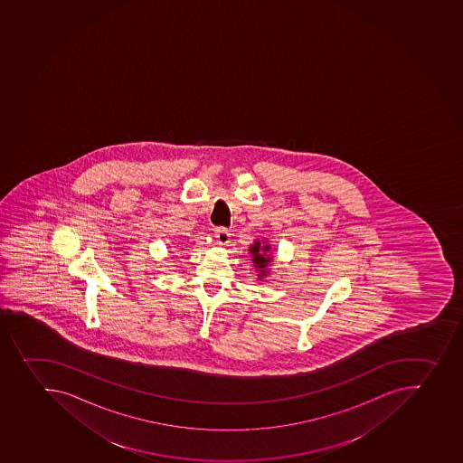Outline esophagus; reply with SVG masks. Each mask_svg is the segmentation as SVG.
Listing matches in <instances>:
<instances>
[{"mask_svg":"<svg viewBox=\"0 0 463 463\" xmlns=\"http://www.w3.org/2000/svg\"><path fill=\"white\" fill-rule=\"evenodd\" d=\"M230 236H232V233L227 229L220 227V229L215 230V238H217L220 245H227L230 242Z\"/></svg>","mask_w":463,"mask_h":463,"instance_id":"34e87169","label":"esophagus"}]
</instances>
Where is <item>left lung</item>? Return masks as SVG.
<instances>
[{"label":"left lung","instance_id":"1","mask_svg":"<svg viewBox=\"0 0 463 463\" xmlns=\"http://www.w3.org/2000/svg\"><path fill=\"white\" fill-rule=\"evenodd\" d=\"M271 246L267 242H260V241H255L252 245L250 246V254L252 257V263H254L255 269L259 270V279H263L269 275V271H267V266L270 264L271 261V254H270Z\"/></svg>","mask_w":463,"mask_h":463}]
</instances>
